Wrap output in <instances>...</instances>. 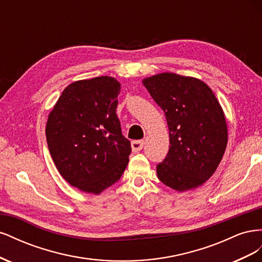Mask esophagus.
Returning a JSON list of instances; mask_svg holds the SVG:
<instances>
[{
  "instance_id": "1",
  "label": "esophagus",
  "mask_w": 262,
  "mask_h": 262,
  "mask_svg": "<svg viewBox=\"0 0 262 262\" xmlns=\"http://www.w3.org/2000/svg\"><path fill=\"white\" fill-rule=\"evenodd\" d=\"M143 145H144V141H142V140L133 141L132 143H131V147H132V150H133L134 153L140 152V150L143 148Z\"/></svg>"
}]
</instances>
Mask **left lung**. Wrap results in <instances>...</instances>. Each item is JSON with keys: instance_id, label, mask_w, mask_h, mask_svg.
<instances>
[{"instance_id": "obj_1", "label": "left lung", "mask_w": 262, "mask_h": 262, "mask_svg": "<svg viewBox=\"0 0 262 262\" xmlns=\"http://www.w3.org/2000/svg\"><path fill=\"white\" fill-rule=\"evenodd\" d=\"M143 85L165 113L169 150L157 177L177 191L203 185L216 170L227 145L225 116L210 87L195 77L161 73Z\"/></svg>"}]
</instances>
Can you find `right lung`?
Masks as SVG:
<instances>
[{
    "instance_id": "obj_1",
    "label": "right lung",
    "mask_w": 262,
    "mask_h": 262,
    "mask_svg": "<svg viewBox=\"0 0 262 262\" xmlns=\"http://www.w3.org/2000/svg\"><path fill=\"white\" fill-rule=\"evenodd\" d=\"M121 85L98 76L76 81L62 92L49 114L46 137L57 169L71 186L99 194L120 179L131 143L117 117Z\"/></svg>"
}]
</instances>
